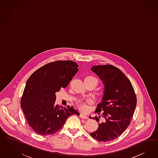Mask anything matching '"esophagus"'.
Returning <instances> with one entry per match:
<instances>
[{
    "instance_id": "34e87169",
    "label": "esophagus",
    "mask_w": 158,
    "mask_h": 158,
    "mask_svg": "<svg viewBox=\"0 0 158 158\" xmlns=\"http://www.w3.org/2000/svg\"><path fill=\"white\" fill-rule=\"evenodd\" d=\"M80 117L83 119H89V117L86 115H83V114H80Z\"/></svg>"
}]
</instances>
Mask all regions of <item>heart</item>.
<instances>
[{
    "mask_svg": "<svg viewBox=\"0 0 158 158\" xmlns=\"http://www.w3.org/2000/svg\"><path fill=\"white\" fill-rule=\"evenodd\" d=\"M85 81H90V82L93 83V85H94L95 87L97 86V85L99 83L98 79L96 77L92 76V75H90V76L86 77V79H85ZM90 102H91V100L90 99H86V100H83L80 99V100H78L77 101V104L79 109L80 110H82V111H85V110H87V104L90 103Z\"/></svg>",
    "mask_w": 158,
    "mask_h": 158,
    "instance_id": "heart-1",
    "label": "heart"
}]
</instances>
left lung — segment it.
<instances>
[{
	"label": "left lung",
	"instance_id": "obj_1",
	"mask_svg": "<svg viewBox=\"0 0 158 158\" xmlns=\"http://www.w3.org/2000/svg\"><path fill=\"white\" fill-rule=\"evenodd\" d=\"M91 70L105 85L103 98L95 110L98 128L90 135L107 142L118 138L129 127L137 105V97L129 79L112 65H96ZM102 114L100 115V114Z\"/></svg>",
	"mask_w": 158,
	"mask_h": 158
}]
</instances>
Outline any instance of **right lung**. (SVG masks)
<instances>
[{"instance_id":"add662e5","label":"right lung","mask_w":158,"mask_h":158,"mask_svg":"<svg viewBox=\"0 0 158 158\" xmlns=\"http://www.w3.org/2000/svg\"><path fill=\"white\" fill-rule=\"evenodd\" d=\"M78 67L72 61H56L39 68L29 77L21 107L30 127L37 134H54L62 128L69 116L80 115L73 106L57 105L55 94L68 85Z\"/></svg>"}]
</instances>
